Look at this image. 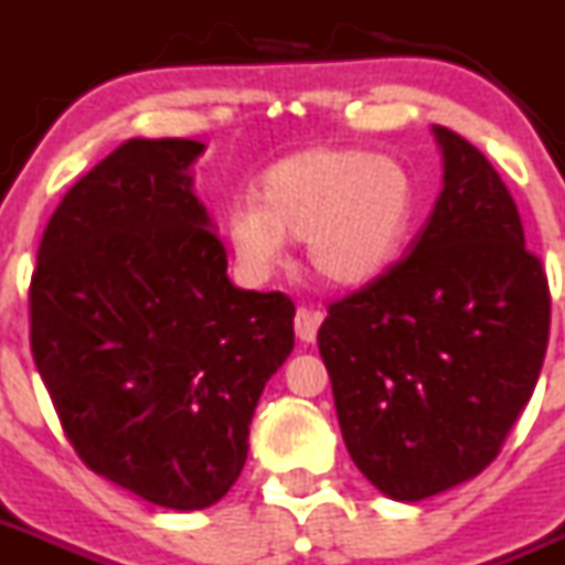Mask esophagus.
<instances>
[{
	"label": "esophagus",
	"mask_w": 565,
	"mask_h": 565,
	"mask_svg": "<svg viewBox=\"0 0 565 565\" xmlns=\"http://www.w3.org/2000/svg\"><path fill=\"white\" fill-rule=\"evenodd\" d=\"M321 316L319 310H307V307H298L296 310V335L301 341H316V335H319V327H321Z\"/></svg>",
	"instance_id": "34e87169"
}]
</instances>
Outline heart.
<instances>
[{"instance_id":"b5f03b06","label":"heart","mask_w":565,"mask_h":565,"mask_svg":"<svg viewBox=\"0 0 565 565\" xmlns=\"http://www.w3.org/2000/svg\"><path fill=\"white\" fill-rule=\"evenodd\" d=\"M419 189L402 160L355 146L287 154L258 180V203L226 215V241L246 278L267 281L305 241L307 264L333 287H364L393 267L414 230Z\"/></svg>"}]
</instances>
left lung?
Listing matches in <instances>:
<instances>
[{
	"label": "left lung",
	"mask_w": 565,
	"mask_h": 565,
	"mask_svg": "<svg viewBox=\"0 0 565 565\" xmlns=\"http://www.w3.org/2000/svg\"><path fill=\"white\" fill-rule=\"evenodd\" d=\"M430 131L445 172L428 224L319 330L350 457L399 502L473 480L500 454L537 385L552 316L494 166L451 129Z\"/></svg>",
	"instance_id": "1"
}]
</instances>
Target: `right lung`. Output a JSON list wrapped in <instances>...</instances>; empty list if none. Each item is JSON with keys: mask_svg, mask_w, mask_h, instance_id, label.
<instances>
[{"mask_svg": "<svg viewBox=\"0 0 565 565\" xmlns=\"http://www.w3.org/2000/svg\"><path fill=\"white\" fill-rule=\"evenodd\" d=\"M198 140L135 137L51 215L31 278V350L74 451L174 511L238 480L264 385L292 353L296 307L238 290L198 201Z\"/></svg>", "mask_w": 565, "mask_h": 565, "instance_id": "add662e5", "label": "right lung"}]
</instances>
